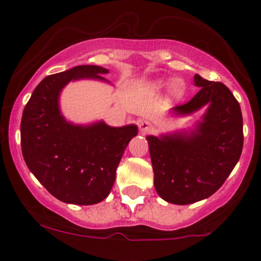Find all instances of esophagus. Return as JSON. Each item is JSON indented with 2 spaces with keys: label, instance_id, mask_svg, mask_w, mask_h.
<instances>
[{
  "label": "esophagus",
  "instance_id": "1",
  "mask_svg": "<svg viewBox=\"0 0 261 261\" xmlns=\"http://www.w3.org/2000/svg\"><path fill=\"white\" fill-rule=\"evenodd\" d=\"M138 126H140V132L142 133V135H146V133H149L153 129V125H151L150 121H146V120H141L140 123H138Z\"/></svg>",
  "mask_w": 261,
  "mask_h": 261
}]
</instances>
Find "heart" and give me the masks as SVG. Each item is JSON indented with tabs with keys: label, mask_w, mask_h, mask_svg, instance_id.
I'll return each instance as SVG.
<instances>
[{
	"label": "heart",
	"mask_w": 261,
	"mask_h": 261,
	"mask_svg": "<svg viewBox=\"0 0 261 261\" xmlns=\"http://www.w3.org/2000/svg\"><path fill=\"white\" fill-rule=\"evenodd\" d=\"M166 85H171L172 86V93L176 96H180L183 94V86H181L179 82H175V84H168V82H163L162 86H166Z\"/></svg>",
	"instance_id": "1"
}]
</instances>
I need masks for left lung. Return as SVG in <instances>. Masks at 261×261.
<instances>
[{"mask_svg":"<svg viewBox=\"0 0 261 261\" xmlns=\"http://www.w3.org/2000/svg\"><path fill=\"white\" fill-rule=\"evenodd\" d=\"M193 81L199 93L174 112L191 115L208 106L195 130L146 137L154 187L163 200L176 205L197 202L220 190L243 149V117L231 91L199 74Z\"/></svg>","mask_w":261,"mask_h":261,"instance_id":"obj_1","label":"left lung"}]
</instances>
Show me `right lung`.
I'll use <instances>...</instances> for the list:
<instances>
[{
    "instance_id": "add662e5",
    "label": "right lung",
    "mask_w": 261,
    "mask_h": 261,
    "mask_svg": "<svg viewBox=\"0 0 261 261\" xmlns=\"http://www.w3.org/2000/svg\"><path fill=\"white\" fill-rule=\"evenodd\" d=\"M108 69L80 65L45 77L23 110L20 146L30 171L62 202L93 205L112 190L116 168L138 128L103 121L74 125L60 112L59 96L70 81H106ZM107 82V81H106Z\"/></svg>"
}]
</instances>
